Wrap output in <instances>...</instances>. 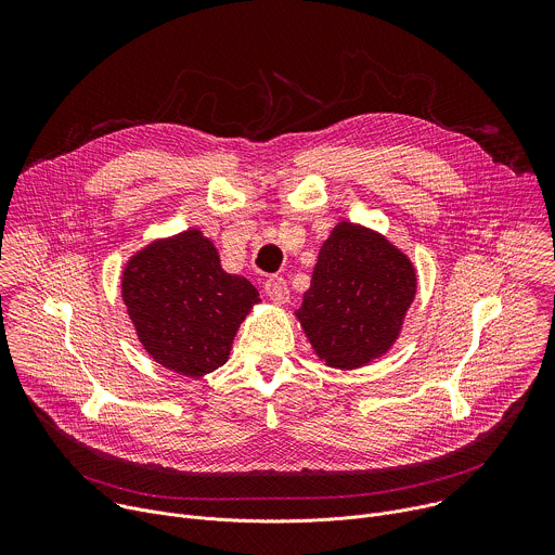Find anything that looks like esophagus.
<instances>
[{
  "label": "esophagus",
  "mask_w": 555,
  "mask_h": 555,
  "mask_svg": "<svg viewBox=\"0 0 555 555\" xmlns=\"http://www.w3.org/2000/svg\"><path fill=\"white\" fill-rule=\"evenodd\" d=\"M263 287H266L268 298L274 300L276 305H285L289 300V287L281 276H270Z\"/></svg>",
  "instance_id": "obj_1"
}]
</instances>
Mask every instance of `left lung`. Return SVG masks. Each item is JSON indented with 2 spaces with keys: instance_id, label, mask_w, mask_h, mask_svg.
I'll use <instances>...</instances> for the list:
<instances>
[{
  "instance_id": "left-lung-1",
  "label": "left lung",
  "mask_w": 555,
  "mask_h": 555,
  "mask_svg": "<svg viewBox=\"0 0 555 555\" xmlns=\"http://www.w3.org/2000/svg\"><path fill=\"white\" fill-rule=\"evenodd\" d=\"M415 292V268L400 248L340 221L319 253L296 319L327 366L360 369L398 340Z\"/></svg>"
}]
</instances>
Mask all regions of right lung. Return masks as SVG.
<instances>
[{
    "label": "right lung",
    "mask_w": 555,
    "mask_h": 555,
    "mask_svg": "<svg viewBox=\"0 0 555 555\" xmlns=\"http://www.w3.org/2000/svg\"><path fill=\"white\" fill-rule=\"evenodd\" d=\"M122 300L138 340L157 364L202 377L225 364L259 292L248 279L223 272L212 242L193 228L127 261Z\"/></svg>",
    "instance_id": "right-lung-1"
}]
</instances>
